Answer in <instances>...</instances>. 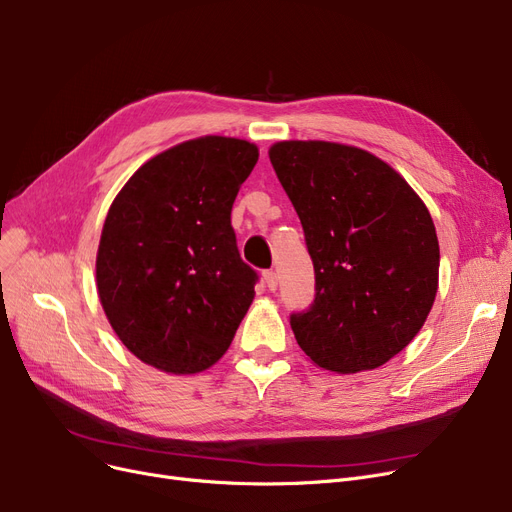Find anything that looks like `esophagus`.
I'll return each mask as SVG.
<instances>
[{"instance_id":"1","label":"esophagus","mask_w":512,"mask_h":512,"mask_svg":"<svg viewBox=\"0 0 512 512\" xmlns=\"http://www.w3.org/2000/svg\"><path fill=\"white\" fill-rule=\"evenodd\" d=\"M263 280H265V284H267V288H270V290L278 288V274L274 270H265L263 272Z\"/></svg>"}]
</instances>
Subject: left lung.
Instances as JSON below:
<instances>
[{"instance_id":"8db88e82","label":"left lung","mask_w":512,"mask_h":512,"mask_svg":"<svg viewBox=\"0 0 512 512\" xmlns=\"http://www.w3.org/2000/svg\"><path fill=\"white\" fill-rule=\"evenodd\" d=\"M270 159L315 270L313 303L290 313L294 338L330 371L384 365L417 336L436 299L432 215L405 178L363 149L282 141Z\"/></svg>"}]
</instances>
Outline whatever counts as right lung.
Listing matches in <instances>:
<instances>
[{
	"instance_id": "obj_1",
	"label": "right lung",
	"mask_w": 512,
	"mask_h": 512,
	"mask_svg": "<svg viewBox=\"0 0 512 512\" xmlns=\"http://www.w3.org/2000/svg\"><path fill=\"white\" fill-rule=\"evenodd\" d=\"M253 143L203 137L149 159L114 199L97 253L103 311L128 351L168 373L218 361L259 280L230 224Z\"/></svg>"
}]
</instances>
